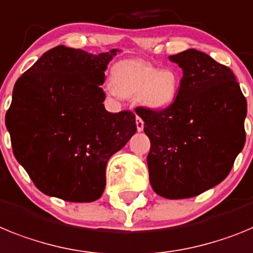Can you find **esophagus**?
<instances>
[{
  "mask_svg": "<svg viewBox=\"0 0 253 253\" xmlns=\"http://www.w3.org/2000/svg\"><path fill=\"white\" fill-rule=\"evenodd\" d=\"M136 127H137V131H142L144 129V121L139 117V116H136Z\"/></svg>",
  "mask_w": 253,
  "mask_h": 253,
  "instance_id": "34e87169",
  "label": "esophagus"
}]
</instances>
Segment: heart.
I'll return each mask as SVG.
<instances>
[{"label":"heart","mask_w":253,"mask_h":253,"mask_svg":"<svg viewBox=\"0 0 253 253\" xmlns=\"http://www.w3.org/2000/svg\"><path fill=\"white\" fill-rule=\"evenodd\" d=\"M111 95L132 98L151 111L169 108L177 100L181 90V76L174 69H158L141 60H124L112 69Z\"/></svg>","instance_id":"heart-1"}]
</instances>
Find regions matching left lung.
<instances>
[{"label": "left lung", "mask_w": 253, "mask_h": 253, "mask_svg": "<svg viewBox=\"0 0 253 253\" xmlns=\"http://www.w3.org/2000/svg\"><path fill=\"white\" fill-rule=\"evenodd\" d=\"M183 71L178 98L162 111L139 107L150 139L149 178L166 199H188L229 174L246 142L247 100L232 70L197 49L169 56Z\"/></svg>", "instance_id": "1"}]
</instances>
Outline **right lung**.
<instances>
[{
    "label": "right lung",
    "mask_w": 253,
    "mask_h": 253,
    "mask_svg": "<svg viewBox=\"0 0 253 253\" xmlns=\"http://www.w3.org/2000/svg\"><path fill=\"white\" fill-rule=\"evenodd\" d=\"M118 52L57 45L17 79L6 127L16 160L48 196L99 199L109 158L135 135L132 112L109 113L103 104L104 71Z\"/></svg>",
    "instance_id": "add662e5"
}]
</instances>
